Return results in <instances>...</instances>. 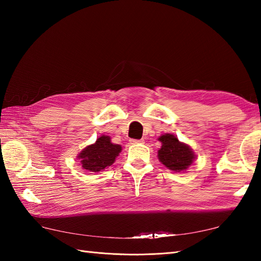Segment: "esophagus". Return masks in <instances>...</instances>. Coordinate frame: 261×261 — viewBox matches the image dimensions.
Instances as JSON below:
<instances>
[{
    "mask_svg": "<svg viewBox=\"0 0 261 261\" xmlns=\"http://www.w3.org/2000/svg\"><path fill=\"white\" fill-rule=\"evenodd\" d=\"M130 142L132 143V145H137V143H143L145 142V140L143 139H140V140H137V139H131Z\"/></svg>",
    "mask_w": 261,
    "mask_h": 261,
    "instance_id": "esophagus-1",
    "label": "esophagus"
}]
</instances>
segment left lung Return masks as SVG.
I'll return each instance as SVG.
<instances>
[{
    "label": "left lung",
    "mask_w": 261,
    "mask_h": 261,
    "mask_svg": "<svg viewBox=\"0 0 261 261\" xmlns=\"http://www.w3.org/2000/svg\"><path fill=\"white\" fill-rule=\"evenodd\" d=\"M163 146L158 150V158L166 167L181 171L187 169L193 163L194 153L192 149L185 143H181L173 135H164L159 138Z\"/></svg>",
    "instance_id": "1"
}]
</instances>
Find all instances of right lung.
Returning a JSON list of instances; mask_svg holds the SVG:
<instances>
[{
    "mask_svg": "<svg viewBox=\"0 0 261 261\" xmlns=\"http://www.w3.org/2000/svg\"><path fill=\"white\" fill-rule=\"evenodd\" d=\"M120 151V145L111 142L110 137L102 136L94 145L85 148L79 157L82 159L83 168L96 173L112 165Z\"/></svg>",
    "mask_w": 261,
    "mask_h": 261,
    "instance_id": "1",
    "label": "right lung"
}]
</instances>
